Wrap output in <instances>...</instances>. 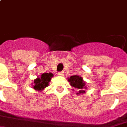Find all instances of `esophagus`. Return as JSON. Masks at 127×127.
<instances>
[{"label": "esophagus", "instance_id": "34e87169", "mask_svg": "<svg viewBox=\"0 0 127 127\" xmlns=\"http://www.w3.org/2000/svg\"><path fill=\"white\" fill-rule=\"evenodd\" d=\"M64 73L63 71H60V72H59V73H58V75H61V76H62V75H64Z\"/></svg>", "mask_w": 127, "mask_h": 127}]
</instances>
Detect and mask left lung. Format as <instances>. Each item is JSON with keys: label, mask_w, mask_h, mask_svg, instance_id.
<instances>
[{"label": "left lung", "mask_w": 127, "mask_h": 127, "mask_svg": "<svg viewBox=\"0 0 127 127\" xmlns=\"http://www.w3.org/2000/svg\"><path fill=\"white\" fill-rule=\"evenodd\" d=\"M68 82L72 87L79 90L77 94H80L85 92V89H87V87H85V82L82 80V78L81 77L78 75H72L68 78Z\"/></svg>", "instance_id": "obj_1"}]
</instances>
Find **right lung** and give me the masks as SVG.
<instances>
[{
  "label": "right lung",
  "instance_id": "right-lung-1",
  "mask_svg": "<svg viewBox=\"0 0 127 127\" xmlns=\"http://www.w3.org/2000/svg\"><path fill=\"white\" fill-rule=\"evenodd\" d=\"M53 76V74L49 73H43L40 77H38L34 80L33 88L38 91H41L45 89L46 87L49 85V82L51 80V78Z\"/></svg>",
  "mask_w": 127,
  "mask_h": 127
}]
</instances>
